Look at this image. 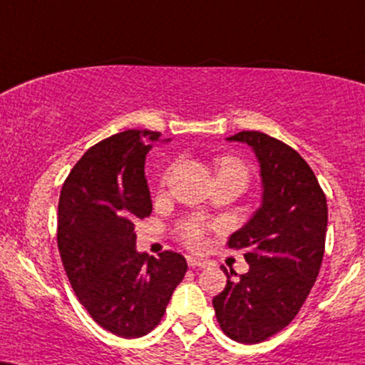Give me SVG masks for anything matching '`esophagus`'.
Here are the masks:
<instances>
[{"mask_svg": "<svg viewBox=\"0 0 365 365\" xmlns=\"http://www.w3.org/2000/svg\"><path fill=\"white\" fill-rule=\"evenodd\" d=\"M187 262L190 267H205L209 266V261L207 259H200V257H193V256H187Z\"/></svg>", "mask_w": 365, "mask_h": 365, "instance_id": "34e87169", "label": "esophagus"}]
</instances>
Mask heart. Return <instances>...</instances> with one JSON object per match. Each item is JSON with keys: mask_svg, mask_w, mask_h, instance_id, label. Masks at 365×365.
Listing matches in <instances>:
<instances>
[{"mask_svg": "<svg viewBox=\"0 0 365 365\" xmlns=\"http://www.w3.org/2000/svg\"><path fill=\"white\" fill-rule=\"evenodd\" d=\"M217 175L219 173H237L246 178V167L242 161H239L234 156H219L215 160ZM180 237L188 247H200L205 241V225L198 219H188L180 227Z\"/></svg>", "mask_w": 365, "mask_h": 365, "instance_id": "obj_1", "label": "heart"}]
</instances>
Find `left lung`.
<instances>
[{"label": "left lung", "instance_id": "1", "mask_svg": "<svg viewBox=\"0 0 365 365\" xmlns=\"http://www.w3.org/2000/svg\"><path fill=\"white\" fill-rule=\"evenodd\" d=\"M229 141L246 143L261 165L262 204L229 237L230 249H247L246 274L212 299L229 339L259 344L292 324L315 284L325 252L329 209L320 183L298 151L261 131H241Z\"/></svg>", "mask_w": 365, "mask_h": 365}]
</instances>
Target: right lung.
Listing matches in <instances>:
<instances>
[{"label":"right lung","mask_w":365,"mask_h":365,"mask_svg":"<svg viewBox=\"0 0 365 365\" xmlns=\"http://www.w3.org/2000/svg\"><path fill=\"white\" fill-rule=\"evenodd\" d=\"M161 133L128 129L91 146L58 198L57 244L92 320L123 339L150 334L187 273L185 257L136 252L135 222L151 214L145 160Z\"/></svg>","instance_id":"1"}]
</instances>
